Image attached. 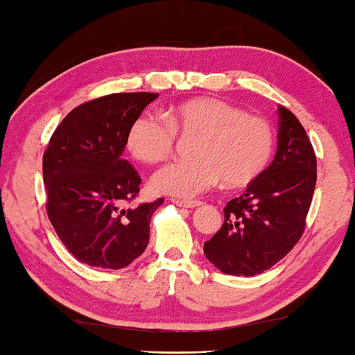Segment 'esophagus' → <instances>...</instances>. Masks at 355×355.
I'll list each match as a JSON object with an SVG mask.
<instances>
[{"instance_id":"esophagus-1","label":"esophagus","mask_w":355,"mask_h":355,"mask_svg":"<svg viewBox=\"0 0 355 355\" xmlns=\"http://www.w3.org/2000/svg\"><path fill=\"white\" fill-rule=\"evenodd\" d=\"M173 205L178 206V207L193 209V207L201 206V201H198V200H187V201H183V200H173Z\"/></svg>"}]
</instances>
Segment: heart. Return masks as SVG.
<instances>
[{
  "instance_id": "heart-1",
  "label": "heart",
  "mask_w": 355,
  "mask_h": 355,
  "mask_svg": "<svg viewBox=\"0 0 355 355\" xmlns=\"http://www.w3.org/2000/svg\"><path fill=\"white\" fill-rule=\"evenodd\" d=\"M177 134L198 135L193 160L175 162L150 180L157 193L192 198L218 183L244 186L266 171L275 150V130L268 120L212 97L187 101L168 111V120L141 114L128 131L126 146L141 163L154 164L172 154Z\"/></svg>"
}]
</instances>
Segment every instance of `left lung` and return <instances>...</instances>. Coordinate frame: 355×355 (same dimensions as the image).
Segmentation results:
<instances>
[{
  "label": "left lung",
  "mask_w": 355,
  "mask_h": 355,
  "mask_svg": "<svg viewBox=\"0 0 355 355\" xmlns=\"http://www.w3.org/2000/svg\"><path fill=\"white\" fill-rule=\"evenodd\" d=\"M315 178L318 166L306 131L279 105L273 162L224 207L223 227L205 243L206 258L233 276L261 275L273 267L302 236Z\"/></svg>",
  "instance_id": "obj_1"
}]
</instances>
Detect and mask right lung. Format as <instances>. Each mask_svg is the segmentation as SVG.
Listing matches in <instances>:
<instances>
[{
    "label": "right lung",
    "mask_w": 355,
    "mask_h": 355,
    "mask_svg": "<svg viewBox=\"0 0 355 355\" xmlns=\"http://www.w3.org/2000/svg\"><path fill=\"white\" fill-rule=\"evenodd\" d=\"M157 97L117 93L79 105L44 154L50 221L69 252L89 267L123 268L149 243L150 218L163 200L125 206L141 180L122 153L132 122Z\"/></svg>",
    "instance_id": "add662e5"
}]
</instances>
